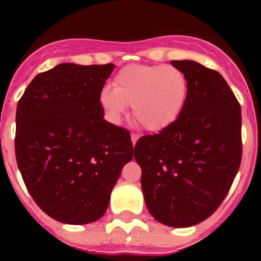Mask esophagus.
Returning <instances> with one entry per match:
<instances>
[{
  "mask_svg": "<svg viewBox=\"0 0 261 261\" xmlns=\"http://www.w3.org/2000/svg\"><path fill=\"white\" fill-rule=\"evenodd\" d=\"M138 138H140V136H138L137 133H132V135H130V140H132V144H133V146H135V145H136V142L138 141Z\"/></svg>",
  "mask_w": 261,
  "mask_h": 261,
  "instance_id": "esophagus-1",
  "label": "esophagus"
}]
</instances>
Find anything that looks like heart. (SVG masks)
Wrapping results in <instances>:
<instances>
[{"label":"heart","mask_w":261,"mask_h":261,"mask_svg":"<svg viewBox=\"0 0 261 261\" xmlns=\"http://www.w3.org/2000/svg\"><path fill=\"white\" fill-rule=\"evenodd\" d=\"M188 98V81L180 69L163 65H128L115 75L114 87H103L99 102L111 121H119L132 106L142 128L159 132L175 123Z\"/></svg>","instance_id":"heart-1"}]
</instances>
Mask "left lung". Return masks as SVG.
Returning a JSON list of instances; mask_svg holds the SVG:
<instances>
[{"label":"left lung","mask_w":261,"mask_h":261,"mask_svg":"<svg viewBox=\"0 0 261 261\" xmlns=\"http://www.w3.org/2000/svg\"><path fill=\"white\" fill-rule=\"evenodd\" d=\"M188 81V98L172 125L135 146L149 213L190 227L216 212L242 159L241 106L222 75L191 60L171 61Z\"/></svg>","instance_id":"obj_1"}]
</instances>
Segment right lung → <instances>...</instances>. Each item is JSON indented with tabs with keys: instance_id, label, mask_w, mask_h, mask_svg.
Instances as JSON below:
<instances>
[{
	"instance_id": "obj_1",
	"label": "right lung",
	"mask_w": 261,
	"mask_h": 261,
	"mask_svg": "<svg viewBox=\"0 0 261 261\" xmlns=\"http://www.w3.org/2000/svg\"><path fill=\"white\" fill-rule=\"evenodd\" d=\"M114 68L59 64L36 75L18 102V167L34 201L59 222L99 220L133 158L129 132L107 123L99 102Z\"/></svg>"
}]
</instances>
